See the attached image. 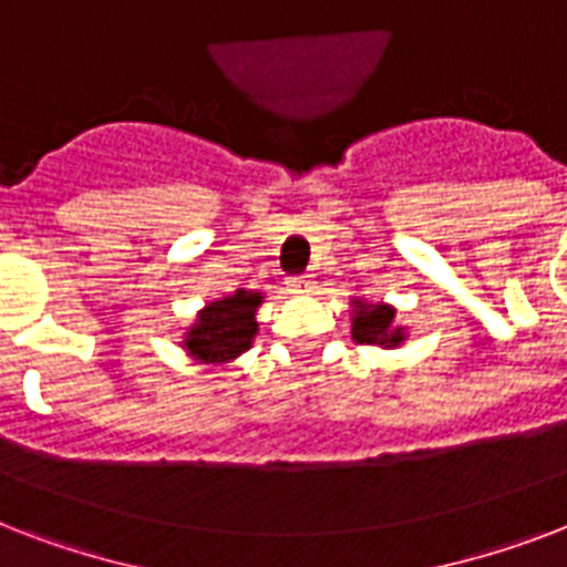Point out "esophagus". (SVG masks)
I'll list each match as a JSON object with an SVG mask.
<instances>
[{
	"mask_svg": "<svg viewBox=\"0 0 567 567\" xmlns=\"http://www.w3.org/2000/svg\"><path fill=\"white\" fill-rule=\"evenodd\" d=\"M288 288H291L293 293H309L311 288H315V282H311V276H291V279H288Z\"/></svg>",
	"mask_w": 567,
	"mask_h": 567,
	"instance_id": "obj_1",
	"label": "esophagus"
}]
</instances>
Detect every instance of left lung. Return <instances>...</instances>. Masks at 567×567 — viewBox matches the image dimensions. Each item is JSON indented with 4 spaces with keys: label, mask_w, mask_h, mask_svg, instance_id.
Masks as SVG:
<instances>
[{
    "label": "left lung",
    "mask_w": 567,
    "mask_h": 567,
    "mask_svg": "<svg viewBox=\"0 0 567 567\" xmlns=\"http://www.w3.org/2000/svg\"><path fill=\"white\" fill-rule=\"evenodd\" d=\"M396 311L385 302L353 300V338L359 344L400 347L405 341V329L394 323Z\"/></svg>",
    "instance_id": "left-lung-1"
}]
</instances>
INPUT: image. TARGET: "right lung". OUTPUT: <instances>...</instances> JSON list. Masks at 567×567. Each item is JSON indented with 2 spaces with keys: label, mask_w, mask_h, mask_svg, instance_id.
<instances>
[{
  "label": "right lung",
  "mask_w": 567,
  "mask_h": 567,
  "mask_svg": "<svg viewBox=\"0 0 567 567\" xmlns=\"http://www.w3.org/2000/svg\"><path fill=\"white\" fill-rule=\"evenodd\" d=\"M265 302L258 291L238 288L229 297L212 300L199 315L196 323L185 332V350L196 362L226 364L249 350L258 332L256 311Z\"/></svg>",
  "instance_id": "add662e5"
}]
</instances>
